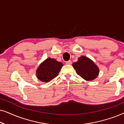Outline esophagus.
Returning a JSON list of instances; mask_svg holds the SVG:
<instances>
[{
    "instance_id": "34e87169",
    "label": "esophagus",
    "mask_w": 124,
    "mask_h": 124,
    "mask_svg": "<svg viewBox=\"0 0 124 124\" xmlns=\"http://www.w3.org/2000/svg\"><path fill=\"white\" fill-rule=\"evenodd\" d=\"M66 64H67V65H70V64H72V62H71V60H68V61H67V62H65Z\"/></svg>"
}]
</instances>
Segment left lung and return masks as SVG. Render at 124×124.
Returning <instances> with one entry per match:
<instances>
[{
	"label": "left lung",
	"mask_w": 124,
	"mask_h": 124,
	"mask_svg": "<svg viewBox=\"0 0 124 124\" xmlns=\"http://www.w3.org/2000/svg\"><path fill=\"white\" fill-rule=\"evenodd\" d=\"M77 74L87 81H91L96 78L99 70L92 60L86 56H81L78 62L72 64Z\"/></svg>",
	"instance_id": "left-lung-1"
}]
</instances>
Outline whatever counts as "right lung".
Listing matches in <instances>:
<instances>
[{"instance_id": "1", "label": "right lung", "mask_w": 124, "mask_h": 124, "mask_svg": "<svg viewBox=\"0 0 124 124\" xmlns=\"http://www.w3.org/2000/svg\"><path fill=\"white\" fill-rule=\"evenodd\" d=\"M62 66V63L57 62L55 59H47L37 69V77L42 82H50L58 75Z\"/></svg>"}]
</instances>
